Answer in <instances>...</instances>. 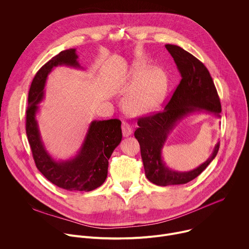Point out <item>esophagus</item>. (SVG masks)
<instances>
[{"mask_svg":"<svg viewBox=\"0 0 249 249\" xmlns=\"http://www.w3.org/2000/svg\"><path fill=\"white\" fill-rule=\"evenodd\" d=\"M122 133H123V136L124 137H128L130 136L132 133H133V128L132 126L127 123V122H122Z\"/></svg>","mask_w":249,"mask_h":249,"instance_id":"34e87169","label":"esophagus"}]
</instances>
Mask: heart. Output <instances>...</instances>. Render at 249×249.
I'll list each match as a JSON object with an SVG mask.
<instances>
[{
    "mask_svg": "<svg viewBox=\"0 0 249 249\" xmlns=\"http://www.w3.org/2000/svg\"><path fill=\"white\" fill-rule=\"evenodd\" d=\"M136 80L140 84L125 100V108L131 114L139 115L151 112L161 102L165 90L166 83L164 77L157 72L148 76V69L144 65H137L134 70Z\"/></svg>",
    "mask_w": 249,
    "mask_h": 249,
    "instance_id": "heart-1",
    "label": "heart"
}]
</instances>
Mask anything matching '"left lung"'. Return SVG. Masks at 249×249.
I'll use <instances>...</instances> for the list:
<instances>
[{
    "mask_svg": "<svg viewBox=\"0 0 249 249\" xmlns=\"http://www.w3.org/2000/svg\"><path fill=\"white\" fill-rule=\"evenodd\" d=\"M165 48L182 79L163 110L139 118V128L134 133L141 147L147 178L159 186L185 184L193 180L216 158L220 148L219 142L209 159L192 170L169 168L161 154L167 136L177 122L190 113L203 110L220 118L222 111L216 87L204 64L179 46L166 44Z\"/></svg>",
    "mask_w": 249,
    "mask_h": 249,
    "instance_id": "obj_1",
    "label": "left lung"
}]
</instances>
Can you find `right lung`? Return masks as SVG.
I'll use <instances>...</instances> for the list:
<instances>
[{
    "mask_svg": "<svg viewBox=\"0 0 249 249\" xmlns=\"http://www.w3.org/2000/svg\"><path fill=\"white\" fill-rule=\"evenodd\" d=\"M78 58L74 48L61 51L35 75L28 92L25 129L35 164L46 178L65 190L89 192L99 187L107 177L108 160L122 140L121 121H91L76 156L56 160L45 148L36 119L48 75L58 66L84 69Z\"/></svg>",
    "mask_w": 249,
    "mask_h": 249,
    "instance_id": "1",
    "label": "right lung"
}]
</instances>
